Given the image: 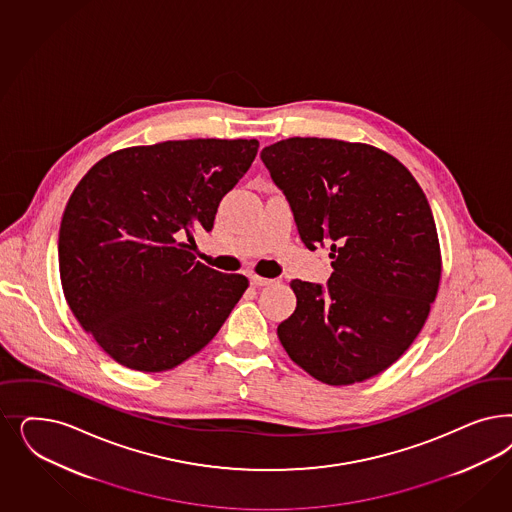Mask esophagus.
Masks as SVG:
<instances>
[{
	"label": "esophagus",
	"mask_w": 512,
	"mask_h": 512,
	"mask_svg": "<svg viewBox=\"0 0 512 512\" xmlns=\"http://www.w3.org/2000/svg\"><path fill=\"white\" fill-rule=\"evenodd\" d=\"M271 282H273V279H265V277H260V275H250V284L252 286H267Z\"/></svg>",
	"instance_id": "34e87169"
}]
</instances>
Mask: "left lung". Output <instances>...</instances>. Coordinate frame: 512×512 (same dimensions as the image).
<instances>
[{
	"label": "left lung",
	"mask_w": 512,
	"mask_h": 512,
	"mask_svg": "<svg viewBox=\"0 0 512 512\" xmlns=\"http://www.w3.org/2000/svg\"><path fill=\"white\" fill-rule=\"evenodd\" d=\"M288 199L303 245H330L326 286L294 279L296 311L277 335L331 386L388 369L413 345L441 281L435 220L394 156L337 139L292 137L260 154Z\"/></svg>",
	"instance_id": "obj_1"
}]
</instances>
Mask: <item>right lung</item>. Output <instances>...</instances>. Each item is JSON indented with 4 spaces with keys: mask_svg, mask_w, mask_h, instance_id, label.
I'll return each instance as SVG.
<instances>
[{
    "mask_svg": "<svg viewBox=\"0 0 512 512\" xmlns=\"http://www.w3.org/2000/svg\"><path fill=\"white\" fill-rule=\"evenodd\" d=\"M256 139H188L116 150L77 184L60 224L69 309L99 347L160 373L205 347L248 288L196 262L194 231L213 230L222 198L248 171Z\"/></svg>",
    "mask_w": 512,
    "mask_h": 512,
    "instance_id": "obj_1",
    "label": "right lung"
}]
</instances>
